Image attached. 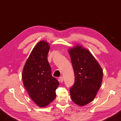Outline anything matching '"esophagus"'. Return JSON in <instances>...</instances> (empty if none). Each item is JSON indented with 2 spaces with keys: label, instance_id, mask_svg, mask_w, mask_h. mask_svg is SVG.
<instances>
[{
  "label": "esophagus",
  "instance_id": "obj_1",
  "mask_svg": "<svg viewBox=\"0 0 121 121\" xmlns=\"http://www.w3.org/2000/svg\"><path fill=\"white\" fill-rule=\"evenodd\" d=\"M59 81H60L61 83H62L63 81V77L62 76L60 77V78H59Z\"/></svg>",
  "mask_w": 121,
  "mask_h": 121
}]
</instances>
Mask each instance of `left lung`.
Listing matches in <instances>:
<instances>
[{
    "mask_svg": "<svg viewBox=\"0 0 121 121\" xmlns=\"http://www.w3.org/2000/svg\"><path fill=\"white\" fill-rule=\"evenodd\" d=\"M75 83L70 97L76 105L84 106L92 101L102 81L103 70L90 51L80 45L69 48Z\"/></svg>",
    "mask_w": 121,
    "mask_h": 121,
    "instance_id": "obj_1",
    "label": "left lung"
}]
</instances>
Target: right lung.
<instances>
[{"instance_id": "1", "label": "right lung", "mask_w": 121, "mask_h": 121, "mask_svg": "<svg viewBox=\"0 0 121 121\" xmlns=\"http://www.w3.org/2000/svg\"><path fill=\"white\" fill-rule=\"evenodd\" d=\"M50 46L42 40L34 47L22 71L23 85L30 97L40 107H45L56 97L58 81L51 75L48 60Z\"/></svg>"}]
</instances>
